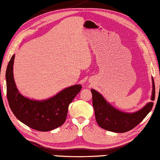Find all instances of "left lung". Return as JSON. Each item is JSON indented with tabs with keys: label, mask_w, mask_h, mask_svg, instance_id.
<instances>
[{
	"label": "left lung",
	"mask_w": 160,
	"mask_h": 160,
	"mask_svg": "<svg viewBox=\"0 0 160 160\" xmlns=\"http://www.w3.org/2000/svg\"><path fill=\"white\" fill-rule=\"evenodd\" d=\"M152 101L155 98V86L152 78ZM92 105L98 124L103 129L116 133H124L132 130L141 123L153 107V102H149L144 108L132 113H123L111 106L96 90H91Z\"/></svg>",
	"instance_id": "left-lung-1"
}]
</instances>
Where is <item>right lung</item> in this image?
Listing matches in <instances>:
<instances>
[{"label":"right lung","instance_id":"obj_1","mask_svg":"<svg viewBox=\"0 0 160 160\" xmlns=\"http://www.w3.org/2000/svg\"><path fill=\"white\" fill-rule=\"evenodd\" d=\"M15 55L6 69L7 98L14 116L28 127L39 132L53 130L65 123L69 105L79 93L80 85L67 88L51 98L39 101L23 97L18 92L13 79Z\"/></svg>","mask_w":160,"mask_h":160}]
</instances>
